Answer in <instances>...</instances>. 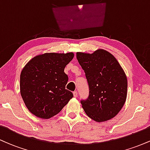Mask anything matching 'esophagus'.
Listing matches in <instances>:
<instances>
[{
  "instance_id": "1",
  "label": "esophagus",
  "mask_w": 150,
  "mask_h": 150,
  "mask_svg": "<svg viewBox=\"0 0 150 150\" xmlns=\"http://www.w3.org/2000/svg\"><path fill=\"white\" fill-rule=\"evenodd\" d=\"M73 96H74V97H77V91H75V92H73Z\"/></svg>"
}]
</instances>
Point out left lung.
<instances>
[{"mask_svg":"<svg viewBox=\"0 0 150 150\" xmlns=\"http://www.w3.org/2000/svg\"><path fill=\"white\" fill-rule=\"evenodd\" d=\"M76 56L89 89L88 98L80 101L84 111L97 122L111 119L126 100L128 81L124 70L116 58L104 49L92 53L77 52Z\"/></svg>","mask_w":150,"mask_h":150,"instance_id":"left-lung-1","label":"left lung"}]
</instances>
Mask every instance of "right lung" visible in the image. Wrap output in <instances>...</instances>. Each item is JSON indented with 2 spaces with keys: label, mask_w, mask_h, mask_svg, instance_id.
<instances>
[{
  "label": "right lung",
  "mask_w": 150,
  "mask_h": 150,
  "mask_svg": "<svg viewBox=\"0 0 150 150\" xmlns=\"http://www.w3.org/2000/svg\"><path fill=\"white\" fill-rule=\"evenodd\" d=\"M74 53H46L30 60L20 74V94L32 114L48 119L58 114L73 94L65 89L64 73Z\"/></svg>",
  "instance_id": "obj_1"
}]
</instances>
